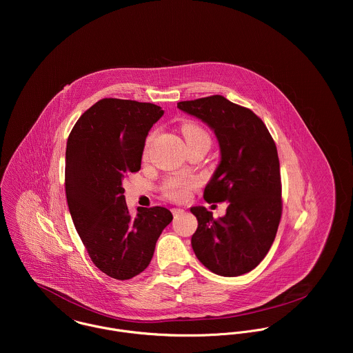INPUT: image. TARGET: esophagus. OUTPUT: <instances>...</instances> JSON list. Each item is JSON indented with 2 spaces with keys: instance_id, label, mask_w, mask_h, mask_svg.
I'll list each match as a JSON object with an SVG mask.
<instances>
[{
  "instance_id": "34e87169",
  "label": "esophagus",
  "mask_w": 353,
  "mask_h": 353,
  "mask_svg": "<svg viewBox=\"0 0 353 353\" xmlns=\"http://www.w3.org/2000/svg\"><path fill=\"white\" fill-rule=\"evenodd\" d=\"M172 213H174V214H182V213H185V209H182V208H174V209H172Z\"/></svg>"
}]
</instances>
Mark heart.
Segmentation results:
<instances>
[{"instance_id":"obj_1","label":"heart","mask_w":353,"mask_h":353,"mask_svg":"<svg viewBox=\"0 0 353 353\" xmlns=\"http://www.w3.org/2000/svg\"><path fill=\"white\" fill-rule=\"evenodd\" d=\"M182 134L185 137V141L188 145H193L197 143H208L210 145V136L209 133L196 122L188 121L181 128ZM152 136L147 139L145 143V151L144 154H148L150 147H151ZM197 181L192 176H183V175H174L164 181L163 183V194L174 201H183L189 197L190 190L196 186Z\"/></svg>"}]
</instances>
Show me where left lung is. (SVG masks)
I'll use <instances>...</instances> for the list:
<instances>
[{
    "mask_svg": "<svg viewBox=\"0 0 353 353\" xmlns=\"http://www.w3.org/2000/svg\"><path fill=\"white\" fill-rule=\"evenodd\" d=\"M178 108L201 119L216 134L220 163L203 190L205 201H228L214 219L203 206L192 248L210 272L234 277L252 270L269 252L280 224L281 176L276 144L259 117L221 95L179 101Z\"/></svg>",
    "mask_w": 353,
    "mask_h": 353,
    "instance_id": "1",
    "label": "left lung"
}]
</instances>
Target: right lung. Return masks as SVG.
<instances>
[{"label": "right lung", "mask_w": 353, "mask_h": 353, "mask_svg": "<svg viewBox=\"0 0 353 353\" xmlns=\"http://www.w3.org/2000/svg\"><path fill=\"white\" fill-rule=\"evenodd\" d=\"M163 112L153 103L105 98L79 118L68 139L65 192L72 220L95 266L117 280L150 265L172 221L163 206L132 214L122 188L123 176L141 168L145 139Z\"/></svg>", "instance_id": "1"}]
</instances>
